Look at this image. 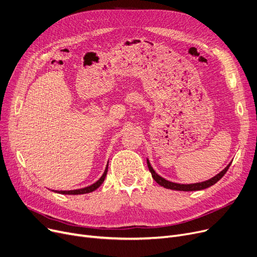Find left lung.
<instances>
[{
    "instance_id": "8db88e82",
    "label": "left lung",
    "mask_w": 257,
    "mask_h": 257,
    "mask_svg": "<svg viewBox=\"0 0 257 257\" xmlns=\"http://www.w3.org/2000/svg\"><path fill=\"white\" fill-rule=\"evenodd\" d=\"M232 162H230L221 173L217 174L216 176H214L213 178L207 180V181H204V182H200V183H193V184H179V183H174V182H170V181H167L165 180L164 178L159 176L154 168L152 167L149 159H148V166H149V169L150 172L152 174V177L154 178V180L158 183L159 185L163 186L164 188H167V189H173V190H180V191H195V190H202V189H205V188H208L212 185H214L215 183L217 181L221 180L224 175L227 173V170L229 169L230 165H231Z\"/></svg>"
}]
</instances>
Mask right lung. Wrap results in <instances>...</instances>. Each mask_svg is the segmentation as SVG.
Instances as JSON below:
<instances>
[{
	"label": "right lung",
	"mask_w": 257,
	"mask_h": 257,
	"mask_svg": "<svg viewBox=\"0 0 257 257\" xmlns=\"http://www.w3.org/2000/svg\"><path fill=\"white\" fill-rule=\"evenodd\" d=\"M108 163V162H107ZM107 166H108V164H106V167H105V169H104V173H103V175L101 176V178L97 181V182H95L94 184H92V185H90V186H88V187H84V188H80V189H75V190H53V191H55V192H58V193H62V194H83V193H89V192H92V191H94V190H96L97 188H98L102 183H103V181H104V179H105V176H106V173H107Z\"/></svg>",
	"instance_id": "1"
}]
</instances>
